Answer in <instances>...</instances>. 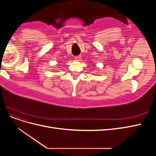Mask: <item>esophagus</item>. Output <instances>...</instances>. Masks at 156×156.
Segmentation results:
<instances>
[{
  "mask_svg": "<svg viewBox=\"0 0 156 156\" xmlns=\"http://www.w3.org/2000/svg\"><path fill=\"white\" fill-rule=\"evenodd\" d=\"M74 58L76 60L79 61L80 60H81V56H75Z\"/></svg>",
  "mask_w": 156,
  "mask_h": 156,
  "instance_id": "esophagus-1",
  "label": "esophagus"
}]
</instances>
